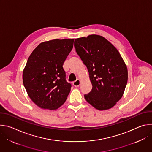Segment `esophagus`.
I'll return each instance as SVG.
<instances>
[{
	"label": "esophagus",
	"mask_w": 152,
	"mask_h": 152,
	"mask_svg": "<svg viewBox=\"0 0 152 152\" xmlns=\"http://www.w3.org/2000/svg\"><path fill=\"white\" fill-rule=\"evenodd\" d=\"M80 85V80H76L75 82H73V85L75 87H78L79 85Z\"/></svg>",
	"instance_id": "34e87169"
}]
</instances>
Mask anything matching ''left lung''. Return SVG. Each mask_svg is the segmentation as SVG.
Returning <instances> with one entry per match:
<instances>
[{"mask_svg": "<svg viewBox=\"0 0 152 152\" xmlns=\"http://www.w3.org/2000/svg\"><path fill=\"white\" fill-rule=\"evenodd\" d=\"M76 51L87 67L93 88L84 97L96 109L115 106L127 82L126 65L118 50L103 37L90 35L75 39Z\"/></svg>", "mask_w": 152, "mask_h": 152, "instance_id": "left-lung-1", "label": "left lung"}]
</instances>
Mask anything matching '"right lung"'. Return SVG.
Masks as SVG:
<instances>
[{
    "instance_id": "add662e5",
    "label": "right lung",
    "mask_w": 152,
    "mask_h": 152,
    "mask_svg": "<svg viewBox=\"0 0 152 152\" xmlns=\"http://www.w3.org/2000/svg\"><path fill=\"white\" fill-rule=\"evenodd\" d=\"M74 39L44 41L33 50L23 71V82L32 102L42 109L55 110L66 102L72 85L62 66Z\"/></svg>"
}]
</instances>
